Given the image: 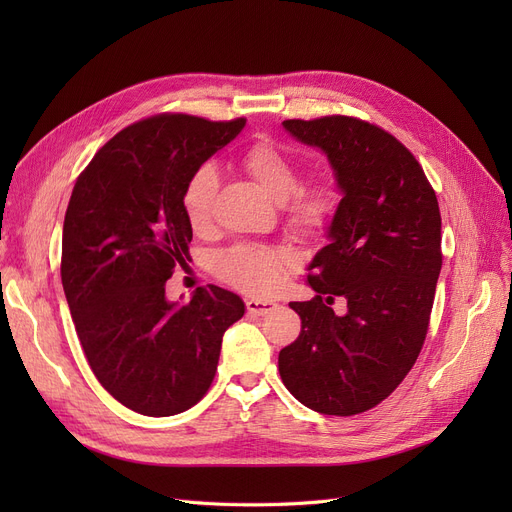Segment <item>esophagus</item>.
Returning a JSON list of instances; mask_svg holds the SVG:
<instances>
[{
	"mask_svg": "<svg viewBox=\"0 0 512 512\" xmlns=\"http://www.w3.org/2000/svg\"><path fill=\"white\" fill-rule=\"evenodd\" d=\"M247 309L253 315H265L270 311H276L278 303L276 301H261V299H247Z\"/></svg>",
	"mask_w": 512,
	"mask_h": 512,
	"instance_id": "34e87169",
	"label": "esophagus"
}]
</instances>
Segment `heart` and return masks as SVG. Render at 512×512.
<instances>
[{"label":"heart","mask_w":512,"mask_h":512,"mask_svg":"<svg viewBox=\"0 0 512 512\" xmlns=\"http://www.w3.org/2000/svg\"><path fill=\"white\" fill-rule=\"evenodd\" d=\"M245 170L276 203H286L290 224L301 232H317L332 220L338 193L330 182H315L297 188L299 170L294 161L272 143H253L238 157ZM220 176L213 166H201L184 188V213L193 230L205 232L211 224V207L218 193ZM290 265V255L276 247L236 245L213 261L215 274L228 284L253 294L274 292Z\"/></svg>","instance_id":"obj_1"}]
</instances>
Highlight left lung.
Wrapping results in <instances>:
<instances>
[{"label": "left lung", "mask_w": 512, "mask_h": 512, "mask_svg": "<svg viewBox=\"0 0 512 512\" xmlns=\"http://www.w3.org/2000/svg\"><path fill=\"white\" fill-rule=\"evenodd\" d=\"M294 141L328 157L340 203L328 245L307 265L311 301H294L301 334L282 348L288 392L324 415H357L390 396L423 346L442 270V220L413 153L348 116L284 120ZM334 296L347 313L329 307Z\"/></svg>", "instance_id": "8db88e82"}]
</instances>
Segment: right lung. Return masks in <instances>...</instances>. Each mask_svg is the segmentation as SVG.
<instances>
[{
    "instance_id": "right-lung-1",
    "label": "right lung",
    "mask_w": 512,
    "mask_h": 512,
    "mask_svg": "<svg viewBox=\"0 0 512 512\" xmlns=\"http://www.w3.org/2000/svg\"><path fill=\"white\" fill-rule=\"evenodd\" d=\"M245 122H137L74 184L62 236L66 301L95 378L134 413L170 417L197 405L224 332L245 315L238 294L220 286L197 288L186 303L166 297L174 267L191 261L184 188Z\"/></svg>"
}]
</instances>
